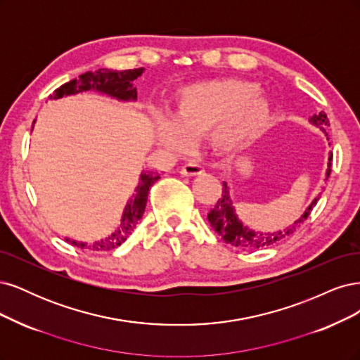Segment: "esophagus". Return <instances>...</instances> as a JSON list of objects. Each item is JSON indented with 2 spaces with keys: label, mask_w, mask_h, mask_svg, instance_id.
I'll use <instances>...</instances> for the list:
<instances>
[{
  "label": "esophagus",
  "mask_w": 360,
  "mask_h": 360,
  "mask_svg": "<svg viewBox=\"0 0 360 360\" xmlns=\"http://www.w3.org/2000/svg\"><path fill=\"white\" fill-rule=\"evenodd\" d=\"M205 170L200 165L194 163V161H190V163L184 165L181 169V175L182 176H197V175H202Z\"/></svg>",
  "instance_id": "34e87169"
}]
</instances>
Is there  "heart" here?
Returning a JSON list of instances; mask_svg holds the SVG:
<instances>
[{"label":"heart","instance_id":"heart-1","mask_svg":"<svg viewBox=\"0 0 360 360\" xmlns=\"http://www.w3.org/2000/svg\"><path fill=\"white\" fill-rule=\"evenodd\" d=\"M271 101L259 85L243 79H217L179 89L173 120L157 125L160 142L167 149L182 150L195 137L210 133L219 153L248 148L271 120Z\"/></svg>","mask_w":360,"mask_h":360}]
</instances>
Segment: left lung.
Wrapping results in <instances>:
<instances>
[{"mask_svg":"<svg viewBox=\"0 0 360 360\" xmlns=\"http://www.w3.org/2000/svg\"><path fill=\"white\" fill-rule=\"evenodd\" d=\"M309 122L312 125L319 127V129L324 133L326 139L329 141L326 129L329 127V120L326 117V113L320 112L319 115H314L309 120ZM330 166H332V154L329 155V161H328V169H326V179L330 175ZM320 199V195H317L314 200L311 202V205L307 207L305 212L300 215L297 219L290 224L288 227L283 229V230H276V231H254L251 230L248 226L243 224L236 211H235V205L233 200H231L230 195V187L227 185V182H223V194L219 199L217 200V205L214 210H211V212L207 214V221L214 227V230L217 233L221 236V239L226 243H230L231 247L236 248H242V250H259V248H264V247H271L275 245L280 240L285 239L287 236L293 235L295 231L300 227L305 219L308 218L309 212L312 211V207L317 205Z\"/></svg>","mask_w":360,"mask_h":360,"instance_id":"8db88e82","label":"left lung"}]
</instances>
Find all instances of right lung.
<instances>
[{"mask_svg":"<svg viewBox=\"0 0 360 360\" xmlns=\"http://www.w3.org/2000/svg\"><path fill=\"white\" fill-rule=\"evenodd\" d=\"M143 70L145 68H133V70L117 72L100 68V70L96 72H86L84 75H80L77 79H73L70 82H67L58 89H55L53 96H51L49 98L58 100L63 97L79 94V92L96 91L100 92V94H104L120 101H136L137 91L133 86V80H136L139 76H142ZM158 179L160 175H157L154 172L143 170L141 173V178H139V184L134 190L136 193L130 197L124 207L121 224L106 239L96 240L94 243H89V245L86 242H77L68 238H65V240L72 242L73 245L79 248H89L91 251H109L120 247L121 243L131 235V231L136 229L139 219L142 218L148 202L149 188L153 187Z\"/></svg>","mask_w":360,"mask_h":360,"instance_id":"obj_1","label":"right lung"}]
</instances>
